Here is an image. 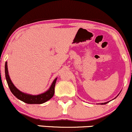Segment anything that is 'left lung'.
Here are the masks:
<instances>
[{
  "instance_id": "8db88e82",
  "label": "left lung",
  "mask_w": 132,
  "mask_h": 132,
  "mask_svg": "<svg viewBox=\"0 0 132 132\" xmlns=\"http://www.w3.org/2000/svg\"><path fill=\"white\" fill-rule=\"evenodd\" d=\"M109 102H105V103H102V104H101V105H104V104H107V103H108Z\"/></svg>"
}]
</instances>
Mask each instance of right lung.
<instances>
[{
	"label": "right lung",
	"instance_id": "obj_1",
	"mask_svg": "<svg viewBox=\"0 0 132 132\" xmlns=\"http://www.w3.org/2000/svg\"><path fill=\"white\" fill-rule=\"evenodd\" d=\"M5 79H6L7 82L9 86V89H10L11 92H12L13 95L16 96L17 98L19 100H21L23 102L27 103V104H41L43 103L46 102L47 100L51 99L54 95L55 93V84H56V81L57 78L55 79L53 82L51 84V86L47 89L46 92L41 93V94L37 95H32L27 94L21 92V91L19 90L18 89L16 88L15 86L13 85L12 82L11 80L10 77L9 76V72H8L7 69V62L5 63Z\"/></svg>",
	"mask_w": 132,
	"mask_h": 132
}]
</instances>
